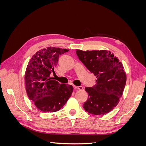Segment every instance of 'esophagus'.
<instances>
[{"mask_svg":"<svg viewBox=\"0 0 146 146\" xmlns=\"http://www.w3.org/2000/svg\"><path fill=\"white\" fill-rule=\"evenodd\" d=\"M74 88H75V89H76V90H82L83 89V87H82V86H74Z\"/></svg>","mask_w":146,"mask_h":146,"instance_id":"34e87169","label":"esophagus"}]
</instances>
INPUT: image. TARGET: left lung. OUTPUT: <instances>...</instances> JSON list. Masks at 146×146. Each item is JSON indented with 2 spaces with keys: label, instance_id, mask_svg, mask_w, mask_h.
<instances>
[{
  "label": "left lung",
  "instance_id": "1",
  "mask_svg": "<svg viewBox=\"0 0 146 146\" xmlns=\"http://www.w3.org/2000/svg\"><path fill=\"white\" fill-rule=\"evenodd\" d=\"M76 54L97 77L95 85L85 88L88 98L83 104L84 109L96 115L111 111L118 104L126 84V74L121 62L106 50H77Z\"/></svg>",
  "mask_w": 146,
  "mask_h": 146
}]
</instances>
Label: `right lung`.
Wrapping results in <instances>:
<instances>
[{
  "mask_svg": "<svg viewBox=\"0 0 146 146\" xmlns=\"http://www.w3.org/2000/svg\"><path fill=\"white\" fill-rule=\"evenodd\" d=\"M68 49L48 47L36 52L26 69L25 88L29 98L42 111H58L71 96L73 86L53 80L51 73L60 55Z\"/></svg>",
  "mask_w": 146,
  "mask_h": 146,
  "instance_id": "1",
  "label": "right lung"
}]
</instances>
